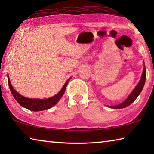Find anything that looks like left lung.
Listing matches in <instances>:
<instances>
[{
    "mask_svg": "<svg viewBox=\"0 0 154 154\" xmlns=\"http://www.w3.org/2000/svg\"><path fill=\"white\" fill-rule=\"evenodd\" d=\"M144 66H143V73L140 77V79L139 82L138 83V84L136 85V87L134 88V89L132 90V92L130 94V95L128 96V98L125 100L123 103H122L119 105H114V106H108V107L113 108V109H122L125 108L126 106H129L130 104H132L134 101L136 100V98L138 97V96L140 94V93L141 92L143 87H144L145 79H146V71H145V63L143 62Z\"/></svg>",
    "mask_w": 154,
    "mask_h": 154,
    "instance_id": "8db88e82",
    "label": "left lung"
}]
</instances>
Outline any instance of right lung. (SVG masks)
Returning <instances> with one entry per match:
<instances>
[{"label": "right lung", "instance_id": "add662e5", "mask_svg": "<svg viewBox=\"0 0 154 154\" xmlns=\"http://www.w3.org/2000/svg\"><path fill=\"white\" fill-rule=\"evenodd\" d=\"M7 78H8V83L9 89L11 90V94H13L14 98L16 100L17 102L20 104V105L24 107L26 109H28V110L32 111H40L46 110V109H50L52 106H54L60 100V98L62 97V96L64 94L65 90H66V85L69 83V81L71 79V77H70L68 79L66 83H64L60 91L56 94L55 96H52L49 98L46 99H40V98H28L20 94L16 90H15L13 85H11V82H10L9 75H7Z\"/></svg>", "mask_w": 154, "mask_h": 154}]
</instances>
